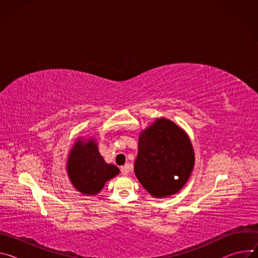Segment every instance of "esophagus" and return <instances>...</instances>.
<instances>
[{
  "mask_svg": "<svg viewBox=\"0 0 258 258\" xmlns=\"http://www.w3.org/2000/svg\"><path fill=\"white\" fill-rule=\"evenodd\" d=\"M120 171H121V173H122L123 175H126V174L128 173V167H127L126 165L121 166V167H120Z\"/></svg>",
  "mask_w": 258,
  "mask_h": 258,
  "instance_id": "1",
  "label": "esophagus"
}]
</instances>
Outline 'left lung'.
<instances>
[{
	"label": "left lung",
	"instance_id": "obj_1",
	"mask_svg": "<svg viewBox=\"0 0 258 258\" xmlns=\"http://www.w3.org/2000/svg\"><path fill=\"white\" fill-rule=\"evenodd\" d=\"M195 163L193 146L185 131L165 118H157L141 132L135 173L153 197L177 193L188 181Z\"/></svg>",
	"mask_w": 258,
	"mask_h": 258
}]
</instances>
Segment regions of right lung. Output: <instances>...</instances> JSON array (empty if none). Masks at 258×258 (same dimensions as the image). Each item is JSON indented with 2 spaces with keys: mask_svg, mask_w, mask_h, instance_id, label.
Returning <instances> with one entry per match:
<instances>
[{
  "mask_svg": "<svg viewBox=\"0 0 258 258\" xmlns=\"http://www.w3.org/2000/svg\"><path fill=\"white\" fill-rule=\"evenodd\" d=\"M66 169L73 187L89 196L98 194L107 180L119 173L117 166L105 162L93 139H78L69 152Z\"/></svg>",
  "mask_w": 258,
  "mask_h": 258,
  "instance_id": "add662e5",
  "label": "right lung"
}]
</instances>
